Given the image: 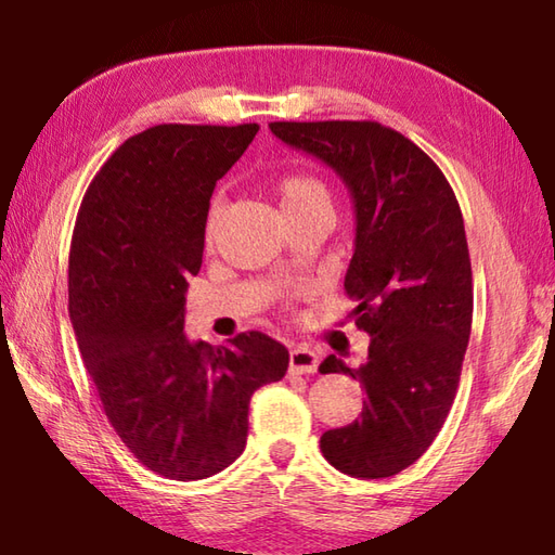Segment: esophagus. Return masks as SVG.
<instances>
[{
    "mask_svg": "<svg viewBox=\"0 0 555 555\" xmlns=\"http://www.w3.org/2000/svg\"><path fill=\"white\" fill-rule=\"evenodd\" d=\"M318 362H321V357H318L313 350H308V347H291L288 352L291 374H313L318 372Z\"/></svg>",
    "mask_w": 555,
    "mask_h": 555,
    "instance_id": "obj_1",
    "label": "esophagus"
}]
</instances>
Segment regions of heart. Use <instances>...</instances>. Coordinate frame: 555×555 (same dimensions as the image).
I'll return each mask as SVG.
<instances>
[{
  "label": "heart",
  "mask_w": 555,
  "mask_h": 555,
  "mask_svg": "<svg viewBox=\"0 0 555 555\" xmlns=\"http://www.w3.org/2000/svg\"><path fill=\"white\" fill-rule=\"evenodd\" d=\"M274 193L281 205V212L284 218H296V215H304L313 208H333V198L327 185L321 181V178L306 171H284L274 178ZM218 215H220V205L215 203L208 215V224H205V234L208 240H212L215 224H218Z\"/></svg>",
  "instance_id": "1"
}]
</instances>
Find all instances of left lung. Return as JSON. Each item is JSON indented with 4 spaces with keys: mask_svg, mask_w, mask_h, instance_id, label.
I'll return each mask as SVG.
<instances>
[{
    "mask_svg": "<svg viewBox=\"0 0 555 555\" xmlns=\"http://www.w3.org/2000/svg\"><path fill=\"white\" fill-rule=\"evenodd\" d=\"M271 131L333 166L357 212L345 294L372 335L362 367L335 354L321 374L362 382L360 418L325 430L327 463L352 477H391L426 453L457 393L473 327V267L463 212L424 149L372 119L271 121Z\"/></svg>",
    "mask_w": 555,
    "mask_h": 555,
    "instance_id": "obj_1",
    "label": "left lung"
}]
</instances>
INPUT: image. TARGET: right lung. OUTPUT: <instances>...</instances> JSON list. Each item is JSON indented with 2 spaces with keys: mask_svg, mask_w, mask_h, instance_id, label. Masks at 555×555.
<instances>
[{
  "mask_svg": "<svg viewBox=\"0 0 555 555\" xmlns=\"http://www.w3.org/2000/svg\"><path fill=\"white\" fill-rule=\"evenodd\" d=\"M259 125H156L115 149L88 185L68 257V311L102 411L152 473L205 480L247 446L249 399L288 350L259 331L228 347L183 335L215 183Z\"/></svg>",
  "mask_w": 555,
  "mask_h": 555,
  "instance_id": "obj_1",
  "label": "right lung"
}]
</instances>
